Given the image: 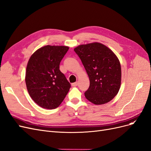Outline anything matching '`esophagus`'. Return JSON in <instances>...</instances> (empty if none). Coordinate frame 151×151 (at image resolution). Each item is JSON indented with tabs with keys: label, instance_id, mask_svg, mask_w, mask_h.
Instances as JSON below:
<instances>
[{
	"label": "esophagus",
	"instance_id": "34e87169",
	"mask_svg": "<svg viewBox=\"0 0 151 151\" xmlns=\"http://www.w3.org/2000/svg\"><path fill=\"white\" fill-rule=\"evenodd\" d=\"M78 82H75V83H73L71 85H72V86H76L78 85Z\"/></svg>",
	"mask_w": 151,
	"mask_h": 151
}]
</instances>
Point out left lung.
Wrapping results in <instances>:
<instances>
[{
    "instance_id": "left-lung-1",
    "label": "left lung",
    "mask_w": 151,
    "mask_h": 151,
    "mask_svg": "<svg viewBox=\"0 0 151 151\" xmlns=\"http://www.w3.org/2000/svg\"><path fill=\"white\" fill-rule=\"evenodd\" d=\"M88 75L90 86L86 99L95 105L108 103L118 93L121 85V66L118 58L108 47L92 42L76 47Z\"/></svg>"
}]
</instances>
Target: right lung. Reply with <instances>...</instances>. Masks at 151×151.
<instances>
[{"instance_id": "1", "label": "right lung", "mask_w": 151, "mask_h": 151, "mask_svg": "<svg viewBox=\"0 0 151 151\" xmlns=\"http://www.w3.org/2000/svg\"><path fill=\"white\" fill-rule=\"evenodd\" d=\"M69 50L65 46H43L28 61L26 84L31 99L41 107L55 109L68 93L70 83L60 70V64Z\"/></svg>"}]
</instances>
